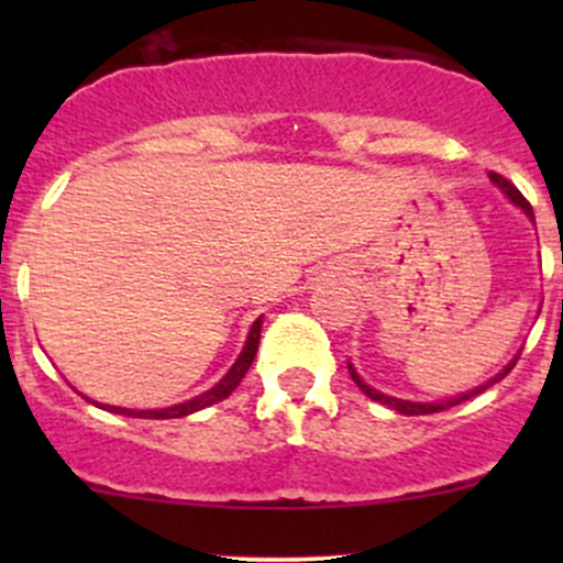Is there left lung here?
Segmentation results:
<instances>
[{"label":"left lung","mask_w":563,"mask_h":563,"mask_svg":"<svg viewBox=\"0 0 563 563\" xmlns=\"http://www.w3.org/2000/svg\"><path fill=\"white\" fill-rule=\"evenodd\" d=\"M490 179L496 181V185L501 187L504 192H507V196H509V201H512V203H518V207L523 209V212L528 214V218L533 220L531 203L526 201V198H523V192H520L518 187L512 185V181H509V179H504L501 174H490ZM515 362H518V356H515V360L509 362V365L504 367V371L498 373L496 378H490V382H487L485 387H476L474 391H465V395H460V397H452V400H444V402H411V400H397V397L382 395V391H378V389H371V387H367V384L362 382L360 376H356V371H354V367H351V365H349V373H351V378H354V384H356V387H360L362 391H365V395L371 397V400L382 402V406H389V408H395V411L406 413V417H422V413H435V411H444V408H450V406H457V402H463V400H471V397H474V395H479V391H485L487 387H493V384H496V382H501V378L507 376L509 371H512V367H515Z\"/></svg>","instance_id":"8db88e82"}]
</instances>
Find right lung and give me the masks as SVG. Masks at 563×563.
Wrapping results in <instances>:
<instances>
[{"label":"right lung","mask_w":563,"mask_h":563,"mask_svg":"<svg viewBox=\"0 0 563 563\" xmlns=\"http://www.w3.org/2000/svg\"><path fill=\"white\" fill-rule=\"evenodd\" d=\"M258 340H261V318H255V323L250 327L245 349H242L240 360L234 362V367H231V371L220 378V384H214L212 389L203 391V395H198V397H192V400L179 402V406H172V408H157V411H133V408H113V406H106V408L111 413H124V417H139V419H179V417H187V413H192V411H201V408L212 406V402L225 400L231 391L240 387V382L245 378V373L250 371V365H253V360H255Z\"/></svg>","instance_id":"obj_1"}]
</instances>
